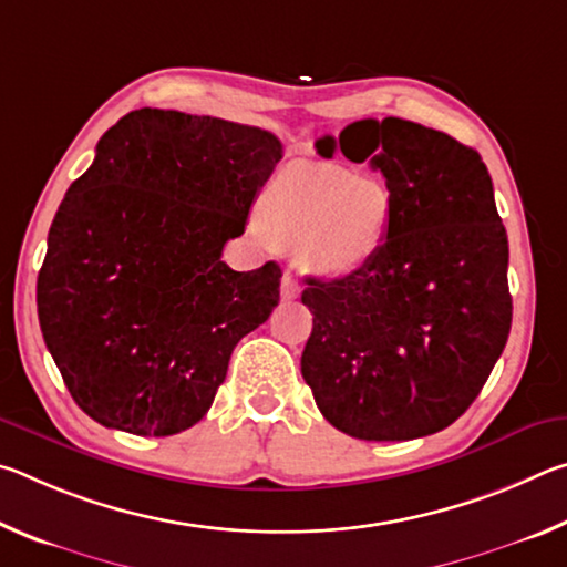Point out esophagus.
<instances>
[{
    "label": "esophagus",
    "instance_id": "obj_1",
    "mask_svg": "<svg viewBox=\"0 0 567 567\" xmlns=\"http://www.w3.org/2000/svg\"><path fill=\"white\" fill-rule=\"evenodd\" d=\"M300 282L295 280L290 272H285L282 277V285H280V292H282V300H295V297H300Z\"/></svg>",
    "mask_w": 567,
    "mask_h": 567
}]
</instances>
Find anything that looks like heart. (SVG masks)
<instances>
[{
	"mask_svg": "<svg viewBox=\"0 0 567 567\" xmlns=\"http://www.w3.org/2000/svg\"><path fill=\"white\" fill-rule=\"evenodd\" d=\"M257 217L277 245L297 249L302 267L324 277L362 270L392 227L385 182L340 167H292L262 192Z\"/></svg>",
	"mask_w": 567,
	"mask_h": 567,
	"instance_id": "b5f03b06",
	"label": "heart"
}]
</instances>
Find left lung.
<instances>
[{
    "mask_svg": "<svg viewBox=\"0 0 567 567\" xmlns=\"http://www.w3.org/2000/svg\"><path fill=\"white\" fill-rule=\"evenodd\" d=\"M392 192L388 243L362 270L307 280L302 378L324 420L358 440H412L463 415L511 334L507 235L473 147L400 117L340 132ZM324 137L318 152L332 155Z\"/></svg>",
    "mask_w": 567,
    "mask_h": 567,
    "instance_id": "left-lung-1",
    "label": "left lung"
}]
</instances>
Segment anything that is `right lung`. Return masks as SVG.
I'll return each mask as SVG.
<instances>
[{
	"label": "right lung",
	"instance_id": "obj_1",
	"mask_svg": "<svg viewBox=\"0 0 567 567\" xmlns=\"http://www.w3.org/2000/svg\"><path fill=\"white\" fill-rule=\"evenodd\" d=\"M280 159L272 132L175 110L102 134L37 277L47 350L100 425L167 437L207 415L235 344L280 302V265L223 262Z\"/></svg>",
	"mask_w": 567,
	"mask_h": 567
}]
</instances>
